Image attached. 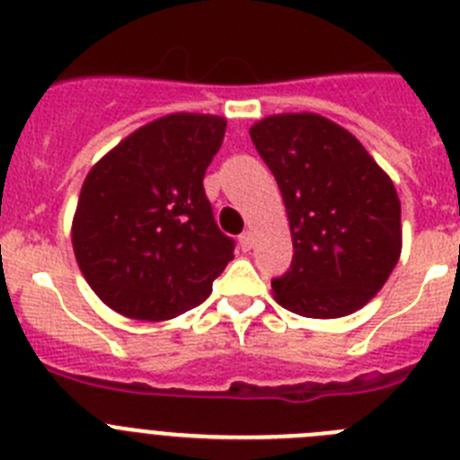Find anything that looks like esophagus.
Here are the masks:
<instances>
[{
  "instance_id": "obj_1",
  "label": "esophagus",
  "mask_w": 460,
  "mask_h": 460,
  "mask_svg": "<svg viewBox=\"0 0 460 460\" xmlns=\"http://www.w3.org/2000/svg\"><path fill=\"white\" fill-rule=\"evenodd\" d=\"M239 246H242V251H251V249H253V234H251L249 230L239 234Z\"/></svg>"
}]
</instances>
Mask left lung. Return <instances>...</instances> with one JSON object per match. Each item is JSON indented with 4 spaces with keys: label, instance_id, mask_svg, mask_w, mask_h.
I'll return each mask as SVG.
<instances>
[{
    "label": "left lung",
    "instance_id": "1",
    "mask_svg": "<svg viewBox=\"0 0 460 460\" xmlns=\"http://www.w3.org/2000/svg\"><path fill=\"white\" fill-rule=\"evenodd\" d=\"M251 140L276 177L292 265L274 299L304 318H343L387 283L401 258V200L389 174L343 126L315 112L271 115Z\"/></svg>",
    "mask_w": 460,
    "mask_h": 460
}]
</instances>
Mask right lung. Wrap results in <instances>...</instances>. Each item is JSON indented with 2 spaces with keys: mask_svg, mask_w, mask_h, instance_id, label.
<instances>
[{
  "mask_svg": "<svg viewBox=\"0 0 460 460\" xmlns=\"http://www.w3.org/2000/svg\"><path fill=\"white\" fill-rule=\"evenodd\" d=\"M223 117L172 112L140 126L89 170L71 242L84 280L112 311L170 320L211 295L234 258L205 195Z\"/></svg>",
  "mask_w": 460,
  "mask_h": 460,
  "instance_id": "1",
  "label": "right lung"
}]
</instances>
